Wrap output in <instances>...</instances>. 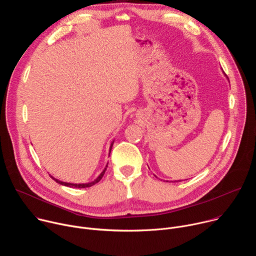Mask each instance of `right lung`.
<instances>
[{"label": "right lung", "instance_id": "right-lung-1", "mask_svg": "<svg viewBox=\"0 0 256 256\" xmlns=\"http://www.w3.org/2000/svg\"><path fill=\"white\" fill-rule=\"evenodd\" d=\"M112 144H114V142H112V146H110V149H109V152L112 151ZM106 168H107V165H106V167L103 169V171L100 173V175H99L94 181L89 182V184H68V182H62V181H60V180H58V179H56V178H54L52 176H50V177H52L54 180H56V182H58V184H62V186H68V188H90V186L96 184L97 182H99V181L101 180V178L103 177V175H104V173H105V171H106Z\"/></svg>", "mask_w": 256, "mask_h": 256}]
</instances>
